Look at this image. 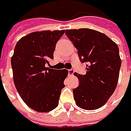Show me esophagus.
I'll list each match as a JSON object with an SVG mask.
<instances>
[{"instance_id": "obj_1", "label": "esophagus", "mask_w": 131, "mask_h": 131, "mask_svg": "<svg viewBox=\"0 0 131 131\" xmlns=\"http://www.w3.org/2000/svg\"><path fill=\"white\" fill-rule=\"evenodd\" d=\"M74 73V69H69L68 70V74H73Z\"/></svg>"}]
</instances>
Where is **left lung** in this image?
<instances>
[{
	"mask_svg": "<svg viewBox=\"0 0 131 131\" xmlns=\"http://www.w3.org/2000/svg\"><path fill=\"white\" fill-rule=\"evenodd\" d=\"M65 34L78 50L79 60L86 63V74L75 73L79 85L73 89L78 107L93 110L105 105L119 79L121 60L117 45L107 36L90 29H68Z\"/></svg>",
	"mask_w": 131,
	"mask_h": 131,
	"instance_id": "8db88e82",
	"label": "left lung"
}]
</instances>
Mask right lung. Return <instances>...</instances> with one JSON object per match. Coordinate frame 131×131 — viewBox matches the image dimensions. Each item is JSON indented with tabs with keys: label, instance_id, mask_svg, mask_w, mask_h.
<instances>
[{
	"label": "right lung",
	"instance_id": "right-lung-1",
	"mask_svg": "<svg viewBox=\"0 0 131 131\" xmlns=\"http://www.w3.org/2000/svg\"><path fill=\"white\" fill-rule=\"evenodd\" d=\"M64 30L32 32L16 44L12 57L15 88L26 105L46 113L57 107L68 70L46 68Z\"/></svg>",
	"mask_w": 131,
	"mask_h": 131
}]
</instances>
